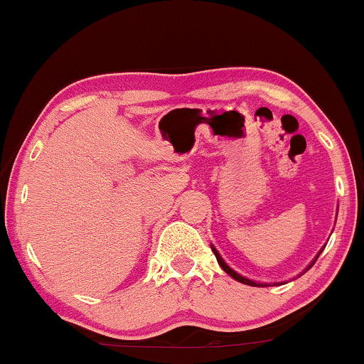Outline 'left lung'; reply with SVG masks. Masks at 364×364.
<instances>
[{
  "instance_id": "left-lung-1",
  "label": "left lung",
  "mask_w": 364,
  "mask_h": 364,
  "mask_svg": "<svg viewBox=\"0 0 364 364\" xmlns=\"http://www.w3.org/2000/svg\"><path fill=\"white\" fill-rule=\"evenodd\" d=\"M210 248H212V252H214V255H215V258H217V262H219V265H220V267H223V270H224V272H225V274H229V275H231V277H232V279H235V281H237V282H241V284H246V286H253V287H267V286H272V284H269V282H257V281H252V279H246V277H245V275L237 274V272H236V270H232V269H231V267H229V265H228V263H225V262H224V258H223V257H220V253H219V252H217V248H215V246H214V245H210ZM321 252H323V248H321V250H320V252H318V255H316V257H315V258H313V262L310 263V265H308V267H306V269H304V270H303V272H301V274H304V272H306V270H310V269H311V267H313V265H315L316 258H318V257H320V253H321ZM281 284H284V282H274V286H281Z\"/></svg>"
}]
</instances>
